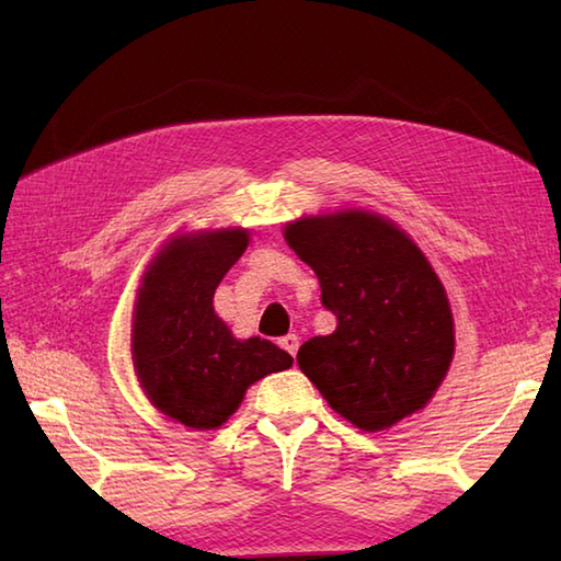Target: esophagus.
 Segmentation results:
<instances>
[{
    "mask_svg": "<svg viewBox=\"0 0 561 561\" xmlns=\"http://www.w3.org/2000/svg\"><path fill=\"white\" fill-rule=\"evenodd\" d=\"M279 347L287 350L291 356H296V352H299V335H284L279 340Z\"/></svg>",
    "mask_w": 561,
    "mask_h": 561,
    "instance_id": "1",
    "label": "esophagus"
}]
</instances>
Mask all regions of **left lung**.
Returning a JSON list of instances; mask_svg holds the SVG:
<instances>
[{
	"label": "left lung",
	"instance_id": "obj_1",
	"mask_svg": "<svg viewBox=\"0 0 561 561\" xmlns=\"http://www.w3.org/2000/svg\"><path fill=\"white\" fill-rule=\"evenodd\" d=\"M284 241L316 272L332 335L301 344L296 362L320 396L362 432L424 410L456 352L444 284L396 221L335 209L284 226Z\"/></svg>",
	"mask_w": 561,
	"mask_h": 561
}]
</instances>
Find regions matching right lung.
I'll list each match as a JSON object with an SVG mask.
<instances>
[{
	"label": "right lung",
	"instance_id": "obj_1",
	"mask_svg": "<svg viewBox=\"0 0 561 561\" xmlns=\"http://www.w3.org/2000/svg\"><path fill=\"white\" fill-rule=\"evenodd\" d=\"M248 243L241 226L175 233L137 289L129 352L139 386L161 414L197 432L219 428L255 380L294 364L270 340L233 337L214 311V291Z\"/></svg>",
	"mask_w": 561,
	"mask_h": 561
}]
</instances>
